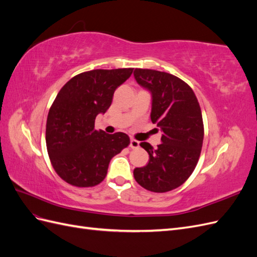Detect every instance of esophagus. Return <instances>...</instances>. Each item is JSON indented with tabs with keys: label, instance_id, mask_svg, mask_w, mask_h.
<instances>
[{
	"label": "esophagus",
	"instance_id": "34e87169",
	"mask_svg": "<svg viewBox=\"0 0 257 257\" xmlns=\"http://www.w3.org/2000/svg\"><path fill=\"white\" fill-rule=\"evenodd\" d=\"M130 147L132 148V149H137V148L139 147V142L136 141V139H131Z\"/></svg>",
	"mask_w": 257,
	"mask_h": 257
}]
</instances>
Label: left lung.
<instances>
[{"instance_id": "left-lung-1", "label": "left lung", "mask_w": 257, "mask_h": 257, "mask_svg": "<svg viewBox=\"0 0 257 257\" xmlns=\"http://www.w3.org/2000/svg\"><path fill=\"white\" fill-rule=\"evenodd\" d=\"M134 77L151 93V121L163 132L157 149L141 143L149 163L135 168L134 178L148 191H172L188 180L199 159L204 141L199 103L190 85L172 74L135 68Z\"/></svg>"}]
</instances>
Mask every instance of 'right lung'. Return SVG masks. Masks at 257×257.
Masks as SVG:
<instances>
[{
  "mask_svg": "<svg viewBox=\"0 0 257 257\" xmlns=\"http://www.w3.org/2000/svg\"><path fill=\"white\" fill-rule=\"evenodd\" d=\"M132 73L133 68L93 69L73 77L58 93L48 112L46 145L54 170L67 183L78 188L97 185L110 160L130 145L125 133L106 134L94 124Z\"/></svg>",
  "mask_w": 257,
  "mask_h": 257,
  "instance_id": "obj_1",
  "label": "right lung"
}]
</instances>
